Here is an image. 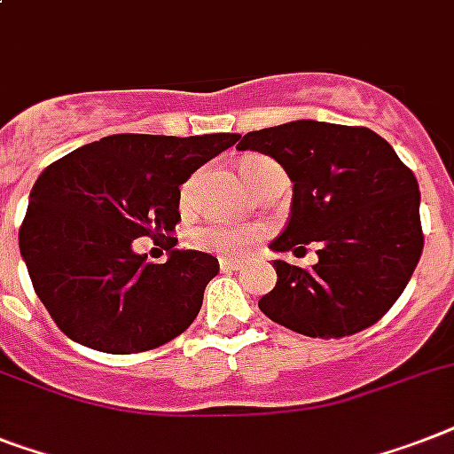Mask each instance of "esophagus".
<instances>
[{
	"mask_svg": "<svg viewBox=\"0 0 454 454\" xmlns=\"http://www.w3.org/2000/svg\"><path fill=\"white\" fill-rule=\"evenodd\" d=\"M219 265H221V270H223V272H231V270H239V268H242V261L226 259V256H221Z\"/></svg>",
	"mask_w": 454,
	"mask_h": 454,
	"instance_id": "obj_1",
	"label": "esophagus"
}]
</instances>
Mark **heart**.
Instances as JSON below:
<instances>
[{
	"label": "heart",
	"instance_id": "b5f03b06",
	"mask_svg": "<svg viewBox=\"0 0 454 454\" xmlns=\"http://www.w3.org/2000/svg\"><path fill=\"white\" fill-rule=\"evenodd\" d=\"M265 165L275 163L265 156L247 158L245 163H242V176H245V182L252 184L256 172H259L261 168H265ZM193 186L195 176H191L189 182L182 186L184 207L191 202ZM261 238H263V231L256 226H215V223H207V226H195L189 231V242L195 249L215 252L221 254V256H233V259H242L247 254H252L254 247L261 242Z\"/></svg>",
	"mask_w": 454,
	"mask_h": 454
}]
</instances>
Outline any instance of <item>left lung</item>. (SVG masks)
Listing matches in <instances>:
<instances>
[{
	"label": "left lung",
	"mask_w": 454,
	"mask_h": 454,
	"mask_svg": "<svg viewBox=\"0 0 454 454\" xmlns=\"http://www.w3.org/2000/svg\"><path fill=\"white\" fill-rule=\"evenodd\" d=\"M238 149L275 158L294 182L289 223L270 249L298 256L317 245L319 256L312 268L275 261L278 285L261 312L310 338L373 326L403 294L425 247L412 169L361 125L294 121L247 132Z\"/></svg>",
	"instance_id": "8db88e82"
}]
</instances>
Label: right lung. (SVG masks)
Returning a JSON list of instances; mask_svg holds the SVG:
<instances>
[{
	"instance_id": "add662e5",
	"label": "right lung",
	"mask_w": 454,
	"mask_h": 454,
	"mask_svg": "<svg viewBox=\"0 0 454 454\" xmlns=\"http://www.w3.org/2000/svg\"><path fill=\"white\" fill-rule=\"evenodd\" d=\"M235 142L233 132H125L43 169L18 242L36 296L62 333L99 352L135 355L189 329L219 261L175 249L179 186ZM142 234L161 239L170 252L165 264L131 252Z\"/></svg>"
}]
</instances>
